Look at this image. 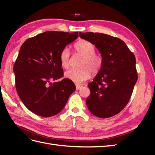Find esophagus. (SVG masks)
<instances>
[{
    "instance_id": "1",
    "label": "esophagus",
    "mask_w": 155,
    "mask_h": 155,
    "mask_svg": "<svg viewBox=\"0 0 155 155\" xmlns=\"http://www.w3.org/2000/svg\"><path fill=\"white\" fill-rule=\"evenodd\" d=\"M81 88H82L81 85H79V84H77V85H76V89H77V91H78V90H80Z\"/></svg>"
}]
</instances>
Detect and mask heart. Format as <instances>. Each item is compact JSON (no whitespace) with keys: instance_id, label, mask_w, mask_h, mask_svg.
Listing matches in <instances>:
<instances>
[{"instance_id":"1","label":"heart","mask_w":155,"mask_h":155,"mask_svg":"<svg viewBox=\"0 0 155 155\" xmlns=\"http://www.w3.org/2000/svg\"><path fill=\"white\" fill-rule=\"evenodd\" d=\"M74 48L78 54L83 57L80 67L81 68H71L64 72V77L74 82L76 84H80L89 78L91 72L95 74L100 71L102 67V58L95 54V47L92 42L81 40L74 45ZM61 64L63 68H67L70 58V51L67 47L61 51L60 56Z\"/></svg>"}]
</instances>
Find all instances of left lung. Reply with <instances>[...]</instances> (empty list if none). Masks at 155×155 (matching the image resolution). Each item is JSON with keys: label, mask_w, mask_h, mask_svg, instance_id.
<instances>
[{"label": "left lung", "mask_w": 155, "mask_h": 155, "mask_svg": "<svg viewBox=\"0 0 155 155\" xmlns=\"http://www.w3.org/2000/svg\"><path fill=\"white\" fill-rule=\"evenodd\" d=\"M81 38L92 42L102 57V67L88 84L91 94L87 106L99 118L114 116L130 100L138 76L136 58L120 38L99 32H79Z\"/></svg>", "instance_id": "1"}]
</instances>
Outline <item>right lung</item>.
Returning a JSON list of instances; mask_svg holds the SVG:
<instances>
[{"label":"right lung","instance_id":"obj_1","mask_svg":"<svg viewBox=\"0 0 155 155\" xmlns=\"http://www.w3.org/2000/svg\"><path fill=\"white\" fill-rule=\"evenodd\" d=\"M78 37V32L47 31L22 45L13 67L16 89L33 113L44 117L57 114L75 91L72 81L57 80L63 77L61 52Z\"/></svg>","mask_w":155,"mask_h":155}]
</instances>
